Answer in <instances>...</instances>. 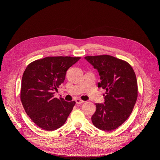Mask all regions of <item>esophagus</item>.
Returning <instances> with one entry per match:
<instances>
[{
  "mask_svg": "<svg viewBox=\"0 0 160 160\" xmlns=\"http://www.w3.org/2000/svg\"><path fill=\"white\" fill-rule=\"evenodd\" d=\"M76 101V102H77V104H81V103H83V100H81V99H80V98H77V100H75Z\"/></svg>",
  "mask_w": 160,
  "mask_h": 160,
  "instance_id": "34e87169",
  "label": "esophagus"
}]
</instances>
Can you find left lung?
<instances>
[{"instance_id": "1", "label": "left lung", "mask_w": 160, "mask_h": 160, "mask_svg": "<svg viewBox=\"0 0 160 160\" xmlns=\"http://www.w3.org/2000/svg\"><path fill=\"white\" fill-rule=\"evenodd\" d=\"M85 59L99 73L98 87L106 91L104 104H96L92 122L100 130H115L128 118L136 102V74L128 62L110 55L86 56Z\"/></svg>"}]
</instances>
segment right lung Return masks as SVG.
I'll return each instance as SVG.
<instances>
[{
    "label": "right lung",
    "instance_id": "right-lung-1",
    "mask_svg": "<svg viewBox=\"0 0 160 160\" xmlns=\"http://www.w3.org/2000/svg\"><path fill=\"white\" fill-rule=\"evenodd\" d=\"M80 57H46L30 63L21 82V100L27 114L41 128L53 131L60 128L75 105L54 98L55 91L63 83L66 72Z\"/></svg>",
    "mask_w": 160,
    "mask_h": 160
}]
</instances>
